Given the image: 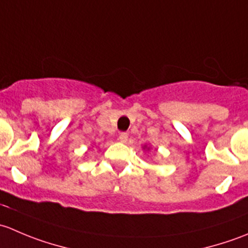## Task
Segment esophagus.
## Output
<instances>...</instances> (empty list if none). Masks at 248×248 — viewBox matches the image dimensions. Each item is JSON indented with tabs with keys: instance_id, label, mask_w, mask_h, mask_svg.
Masks as SVG:
<instances>
[{
	"instance_id": "esophagus-1",
	"label": "esophagus",
	"mask_w": 248,
	"mask_h": 248,
	"mask_svg": "<svg viewBox=\"0 0 248 248\" xmlns=\"http://www.w3.org/2000/svg\"><path fill=\"white\" fill-rule=\"evenodd\" d=\"M119 140L121 142H127V140H128V134H127L126 132H121V133L119 134Z\"/></svg>"
}]
</instances>
